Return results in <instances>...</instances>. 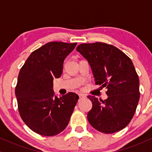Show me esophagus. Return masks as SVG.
<instances>
[{"label": "esophagus", "instance_id": "obj_1", "mask_svg": "<svg viewBox=\"0 0 152 152\" xmlns=\"http://www.w3.org/2000/svg\"><path fill=\"white\" fill-rule=\"evenodd\" d=\"M78 97H79V99L86 98V95H83V94H78Z\"/></svg>", "mask_w": 152, "mask_h": 152}]
</instances>
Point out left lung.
<instances>
[{
	"mask_svg": "<svg viewBox=\"0 0 152 152\" xmlns=\"http://www.w3.org/2000/svg\"><path fill=\"white\" fill-rule=\"evenodd\" d=\"M76 50L87 59L95 83L107 87V99L88 97L93 107L88 120L95 129L110 134L124 129L133 117L140 99V81L131 59L114 45L82 43Z\"/></svg>",
	"mask_w": 152,
	"mask_h": 152,
	"instance_id": "obj_1",
	"label": "left lung"
}]
</instances>
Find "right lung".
I'll list each match as a JSON object with an SVG mask.
<instances>
[{
    "mask_svg": "<svg viewBox=\"0 0 152 152\" xmlns=\"http://www.w3.org/2000/svg\"><path fill=\"white\" fill-rule=\"evenodd\" d=\"M77 43L49 42L32 52L19 73L15 88L18 110L26 126L39 135L54 136L66 127L78 95L57 97L53 79L62 74L63 63Z\"/></svg>",
    "mask_w": 152,
    "mask_h": 152,
    "instance_id": "1",
    "label": "right lung"
}]
</instances>
